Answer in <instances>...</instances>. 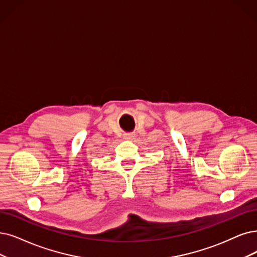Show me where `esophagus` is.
<instances>
[{
    "mask_svg": "<svg viewBox=\"0 0 257 257\" xmlns=\"http://www.w3.org/2000/svg\"><path fill=\"white\" fill-rule=\"evenodd\" d=\"M134 137H135V136L133 135V134H124V138H125V139H133Z\"/></svg>",
    "mask_w": 257,
    "mask_h": 257,
    "instance_id": "esophagus-1",
    "label": "esophagus"
}]
</instances>
